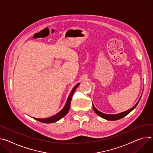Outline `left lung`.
I'll list each match as a JSON object with an SVG mask.
<instances>
[{
    "label": "left lung",
    "instance_id": "left-lung-1",
    "mask_svg": "<svg viewBox=\"0 0 153 153\" xmlns=\"http://www.w3.org/2000/svg\"><path fill=\"white\" fill-rule=\"evenodd\" d=\"M140 98L139 100H138V102H137L135 104V105L134 106H133L131 108L129 109L128 110L125 111V112H121V113H120V114H115V115H108V114H103V113L100 112L99 110H97V109L95 108V107L94 106L93 104V110H94V111L95 112V113H96L97 115H99L100 117H102V118H104V119H105V120H109V121H115V120H120V119H121V118L124 117L125 116H126L128 114H129L131 112V111H132V110H134V109L135 108V107L137 105L138 103L139 102V101H140Z\"/></svg>",
    "mask_w": 153,
    "mask_h": 153
}]
</instances>
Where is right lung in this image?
Returning a JSON list of instances; mask_svg holds the SVG:
<instances>
[{
	"instance_id": "add662e5",
	"label": "right lung",
	"mask_w": 153,
	"mask_h": 153,
	"mask_svg": "<svg viewBox=\"0 0 153 153\" xmlns=\"http://www.w3.org/2000/svg\"><path fill=\"white\" fill-rule=\"evenodd\" d=\"M79 83L77 84V85H76V86L73 88V90H71L70 94H69L67 101L65 105V107L63 108V109L59 112L58 114H57L55 115H53L51 117L49 118H45V119H40V118H35V119L38 121H40L41 123H52L54 122H56L57 121H59V120H60L61 118H62L63 117H65L68 112V111L69 110V108H70V104H71V101L72 99V96L74 93V91L76 90V89L77 88V87L79 85Z\"/></svg>"
}]
</instances>
